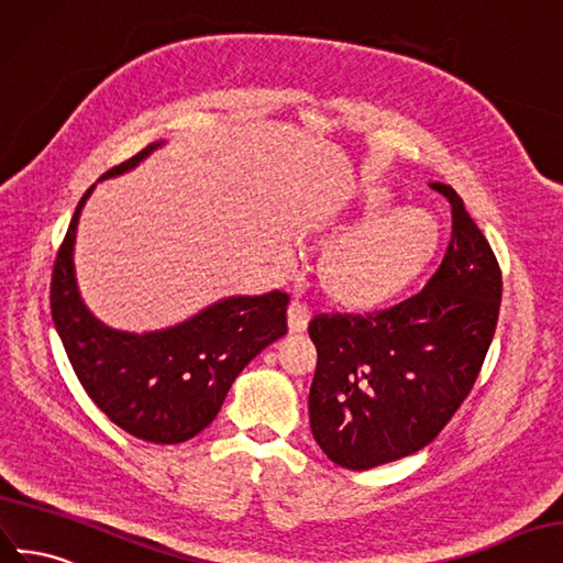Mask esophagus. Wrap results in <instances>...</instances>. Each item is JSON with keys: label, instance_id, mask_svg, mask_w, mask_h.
<instances>
[{"label": "esophagus", "instance_id": "obj_1", "mask_svg": "<svg viewBox=\"0 0 563 563\" xmlns=\"http://www.w3.org/2000/svg\"><path fill=\"white\" fill-rule=\"evenodd\" d=\"M309 318H311V313H309L307 307H303L301 301H292L290 307H287V328H290L292 334L307 330Z\"/></svg>", "mask_w": 563, "mask_h": 563}]
</instances>
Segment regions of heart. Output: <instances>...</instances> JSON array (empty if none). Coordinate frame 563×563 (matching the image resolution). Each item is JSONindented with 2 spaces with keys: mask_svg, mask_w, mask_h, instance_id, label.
<instances>
[{
  "mask_svg": "<svg viewBox=\"0 0 563 563\" xmlns=\"http://www.w3.org/2000/svg\"><path fill=\"white\" fill-rule=\"evenodd\" d=\"M389 192L367 188L361 198L356 231L330 245L316 266V283L323 297L344 311H371L398 297L420 276L439 250V223L422 210H387ZM353 219H330L318 227L320 240H332Z\"/></svg>",
  "mask_w": 563,
  "mask_h": 563,
  "instance_id": "b5f03b06",
  "label": "heart"
}]
</instances>
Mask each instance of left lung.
Masks as SVG:
<instances>
[{"label": "left lung", "mask_w": 563, "mask_h": 563, "mask_svg": "<svg viewBox=\"0 0 563 563\" xmlns=\"http://www.w3.org/2000/svg\"><path fill=\"white\" fill-rule=\"evenodd\" d=\"M445 260L420 292L371 313H320L311 431L340 467L371 470L422 451L470 396L490 349L503 271L455 188Z\"/></svg>", "instance_id": "obj_1"}]
</instances>
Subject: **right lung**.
<instances>
[{"instance_id":"right-lung-1","label":"right lung","mask_w":563,"mask_h":563,"mask_svg":"<svg viewBox=\"0 0 563 563\" xmlns=\"http://www.w3.org/2000/svg\"><path fill=\"white\" fill-rule=\"evenodd\" d=\"M159 143L143 148L101 179L136 167ZM93 186L79 200L52 271V318L73 371L110 422L151 443H181L210 427L233 379L287 332L280 290L229 297L186 323L134 334L106 328L79 299L73 273L77 219Z\"/></svg>"}]
</instances>
